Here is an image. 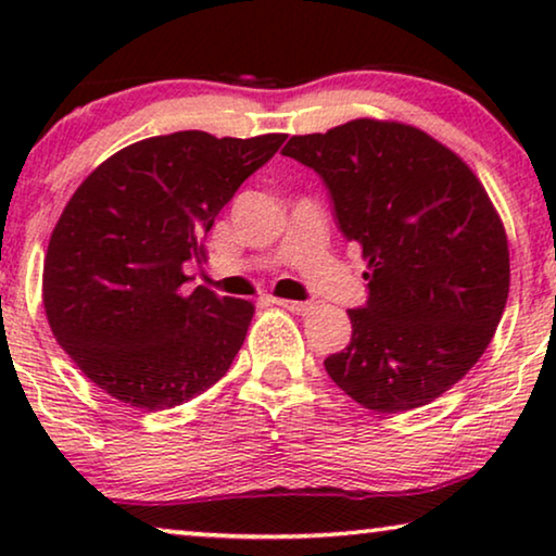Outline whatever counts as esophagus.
<instances>
[{"label": "esophagus", "mask_w": 556, "mask_h": 556, "mask_svg": "<svg viewBox=\"0 0 556 556\" xmlns=\"http://www.w3.org/2000/svg\"><path fill=\"white\" fill-rule=\"evenodd\" d=\"M270 303H276V306L291 311V314H308L311 308H314V303L311 301H288V299H270Z\"/></svg>", "instance_id": "1"}]
</instances>
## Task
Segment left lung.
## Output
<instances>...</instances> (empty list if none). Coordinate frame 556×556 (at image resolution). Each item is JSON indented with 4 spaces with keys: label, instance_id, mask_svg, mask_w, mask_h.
<instances>
[{
    "label": "left lung",
    "instance_id": "1",
    "mask_svg": "<svg viewBox=\"0 0 556 556\" xmlns=\"http://www.w3.org/2000/svg\"><path fill=\"white\" fill-rule=\"evenodd\" d=\"M333 219L369 261L352 341L326 356L339 390L377 413L428 405L491 344L508 299L504 225L476 174L420 128L356 118L291 136Z\"/></svg>",
    "mask_w": 556,
    "mask_h": 556
}]
</instances>
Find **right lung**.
<instances>
[{"label":"right lung","mask_w":556,"mask_h":556,"mask_svg":"<svg viewBox=\"0 0 556 556\" xmlns=\"http://www.w3.org/2000/svg\"><path fill=\"white\" fill-rule=\"evenodd\" d=\"M283 134L154 136L98 166L65 204L42 270L58 344L131 407L169 409L210 390L245 341L253 303L187 283L202 240Z\"/></svg>","instance_id":"obj_1"}]
</instances>
